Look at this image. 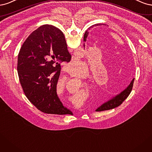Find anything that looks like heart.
<instances>
[{
  "instance_id": "1",
  "label": "heart",
  "mask_w": 152,
  "mask_h": 152,
  "mask_svg": "<svg viewBox=\"0 0 152 152\" xmlns=\"http://www.w3.org/2000/svg\"><path fill=\"white\" fill-rule=\"evenodd\" d=\"M79 67H81V69L79 70H75L72 72V73H70V75L72 77L75 78H77V79H83L85 76H86L87 75V68L86 66V64L83 62H80L77 63V65Z\"/></svg>"
}]
</instances>
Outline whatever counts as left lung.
I'll return each instance as SVG.
<instances>
[{
    "label": "left lung",
    "instance_id": "8db88e82",
    "mask_svg": "<svg viewBox=\"0 0 152 152\" xmlns=\"http://www.w3.org/2000/svg\"><path fill=\"white\" fill-rule=\"evenodd\" d=\"M96 25L98 26V24H96ZM88 30H90V28H88ZM86 33L88 35V30L86 31L85 34ZM134 80V78H133V80H132L131 82L130 83L129 86L127 87L125 90H124L122 92H121L119 94L117 95L113 98H112V99H110L109 100L105 102L104 104H103L99 107H98L96 111L100 112V111L110 110L112 109H114L115 107H117L121 104H122V103L127 99V97H128L130 94L132 88H133Z\"/></svg>",
    "mask_w": 152,
    "mask_h": 152
}]
</instances>
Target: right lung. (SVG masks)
Wrapping results in <instances>:
<instances>
[{"mask_svg":"<svg viewBox=\"0 0 152 152\" xmlns=\"http://www.w3.org/2000/svg\"><path fill=\"white\" fill-rule=\"evenodd\" d=\"M71 58L64 34L52 25L39 27L23 43L18 58L19 81L27 99L43 113L72 114L57 94L60 63Z\"/></svg>","mask_w":152,"mask_h":152,"instance_id":"add662e5","label":"right lung"}]
</instances>
